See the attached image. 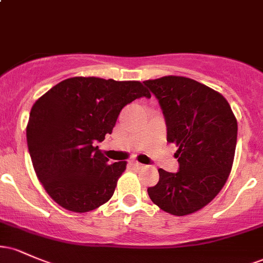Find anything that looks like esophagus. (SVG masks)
Wrapping results in <instances>:
<instances>
[{"mask_svg":"<svg viewBox=\"0 0 263 263\" xmlns=\"http://www.w3.org/2000/svg\"><path fill=\"white\" fill-rule=\"evenodd\" d=\"M132 164H134L135 167L137 168V170H143V168L146 167V165H144V164H142V163L137 162V161H132Z\"/></svg>","mask_w":263,"mask_h":263,"instance_id":"esophagus-1","label":"esophagus"}]
</instances>
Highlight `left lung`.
I'll return each instance as SVG.
<instances>
[{"instance_id": "left-lung-1", "label": "left lung", "mask_w": 263, "mask_h": 263, "mask_svg": "<svg viewBox=\"0 0 263 263\" xmlns=\"http://www.w3.org/2000/svg\"><path fill=\"white\" fill-rule=\"evenodd\" d=\"M176 143L179 171L159 168V180L147 189L151 200L172 215L195 213L225 185L234 162L237 121L221 93L184 77L146 80Z\"/></svg>"}]
</instances>
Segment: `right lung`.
I'll list each match as a JSON object with an SVG mask.
<instances>
[{
    "instance_id": "obj_1",
    "label": "right lung",
    "mask_w": 263,
    "mask_h": 263,
    "mask_svg": "<svg viewBox=\"0 0 263 263\" xmlns=\"http://www.w3.org/2000/svg\"><path fill=\"white\" fill-rule=\"evenodd\" d=\"M151 98L140 81L75 77L60 81L33 105L27 144L39 182L55 203L86 213L112 197L126 162L110 163L98 142L136 99Z\"/></svg>"
}]
</instances>
